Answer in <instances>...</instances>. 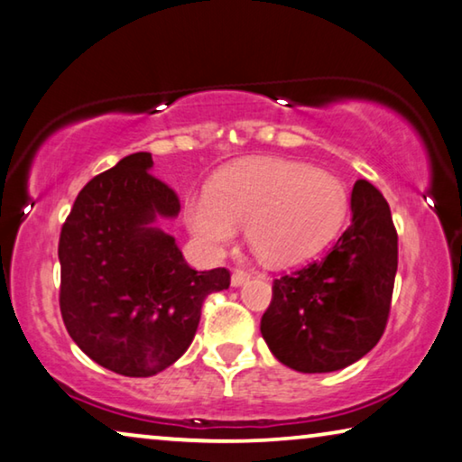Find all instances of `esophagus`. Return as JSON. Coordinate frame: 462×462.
<instances>
[{"instance_id": "esophagus-1", "label": "esophagus", "mask_w": 462, "mask_h": 462, "mask_svg": "<svg viewBox=\"0 0 462 462\" xmlns=\"http://www.w3.org/2000/svg\"><path fill=\"white\" fill-rule=\"evenodd\" d=\"M245 281H250V273H247V271H239V268H237V271L231 274V282H233V287L244 285Z\"/></svg>"}]
</instances>
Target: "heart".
<instances>
[{"label":"heart","mask_w":462,"mask_h":462,"mask_svg":"<svg viewBox=\"0 0 462 462\" xmlns=\"http://www.w3.org/2000/svg\"><path fill=\"white\" fill-rule=\"evenodd\" d=\"M349 198L337 177L293 161L247 162L223 173L210 194L189 204L188 225L210 250H221L247 225L254 252L271 264L316 254L343 225Z\"/></svg>","instance_id":"heart-1"}]
</instances>
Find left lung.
I'll use <instances>...</instances> for the list:
<instances>
[{"mask_svg":"<svg viewBox=\"0 0 462 462\" xmlns=\"http://www.w3.org/2000/svg\"><path fill=\"white\" fill-rule=\"evenodd\" d=\"M351 212V225L324 258L273 282L260 332L291 370H343L386 330L399 236L388 202L370 181H355Z\"/></svg>","mask_w":462,"mask_h":462,"instance_id":"1","label":"left lung"}]
</instances>
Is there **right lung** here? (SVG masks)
<instances>
[{
    "label": "right lung",
    "mask_w": 462,
    "mask_h": 462,
    "mask_svg": "<svg viewBox=\"0 0 462 462\" xmlns=\"http://www.w3.org/2000/svg\"><path fill=\"white\" fill-rule=\"evenodd\" d=\"M134 152L80 189L60 236V310L74 343L107 370L146 378L194 340L202 303L229 289L226 268L198 273L152 226L177 217L180 196Z\"/></svg>",
    "instance_id": "right-lung-1"
}]
</instances>
